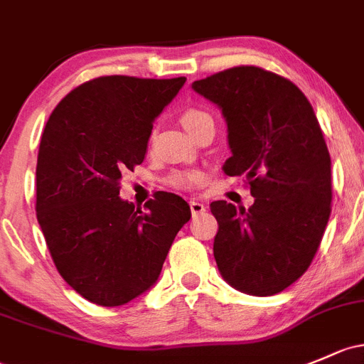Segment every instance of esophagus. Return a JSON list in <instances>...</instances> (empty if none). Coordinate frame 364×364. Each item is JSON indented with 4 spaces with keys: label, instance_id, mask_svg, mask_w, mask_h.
<instances>
[{
    "label": "esophagus",
    "instance_id": "esophagus-1",
    "mask_svg": "<svg viewBox=\"0 0 364 364\" xmlns=\"http://www.w3.org/2000/svg\"><path fill=\"white\" fill-rule=\"evenodd\" d=\"M190 209H192L193 216L205 213V205L202 204V202H197V200H190Z\"/></svg>",
    "mask_w": 364,
    "mask_h": 364
}]
</instances>
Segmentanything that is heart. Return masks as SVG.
<instances>
[{
  "instance_id": "heart-1",
  "label": "heart",
  "mask_w": 364,
  "mask_h": 364,
  "mask_svg": "<svg viewBox=\"0 0 364 364\" xmlns=\"http://www.w3.org/2000/svg\"><path fill=\"white\" fill-rule=\"evenodd\" d=\"M205 122H213V118L204 109L188 108L181 113V124L188 131V134H192L198 125L205 124ZM198 181H200V174L198 172H174L169 178V185L178 190L193 188Z\"/></svg>"
}]
</instances>
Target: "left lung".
<instances>
[{
    "label": "left lung",
    "mask_w": 364,
    "mask_h": 364,
    "mask_svg": "<svg viewBox=\"0 0 364 364\" xmlns=\"http://www.w3.org/2000/svg\"><path fill=\"white\" fill-rule=\"evenodd\" d=\"M227 118L228 176L255 204H211L214 259L225 281L255 296L281 293L311 267L331 213V159L312 105L293 82L235 66L193 82Z\"/></svg>",
    "instance_id": "8db88e82"
}]
</instances>
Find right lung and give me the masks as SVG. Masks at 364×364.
I'll list each match as a JSON object with an SVG mask.
<instances>
[{
	"label": "right lung",
	"instance_id": "add662e5",
	"mask_svg": "<svg viewBox=\"0 0 364 364\" xmlns=\"http://www.w3.org/2000/svg\"><path fill=\"white\" fill-rule=\"evenodd\" d=\"M186 78L99 76L48 118L36 164V218L57 272L85 300L118 307L155 284L176 233L192 218L174 193L141 208L120 179L143 164L153 120Z\"/></svg>",
	"mask_w": 364,
	"mask_h": 364
}]
</instances>
